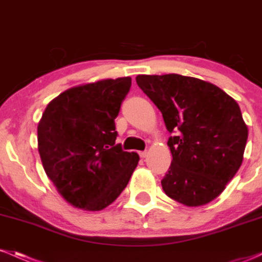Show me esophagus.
Returning a JSON list of instances; mask_svg holds the SVG:
<instances>
[{
    "label": "esophagus",
    "mask_w": 262,
    "mask_h": 262,
    "mask_svg": "<svg viewBox=\"0 0 262 262\" xmlns=\"http://www.w3.org/2000/svg\"><path fill=\"white\" fill-rule=\"evenodd\" d=\"M139 155H140V158H146V155H148V151H140Z\"/></svg>",
    "instance_id": "34e87169"
}]
</instances>
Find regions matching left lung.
I'll use <instances>...</instances> for the list:
<instances>
[{
  "instance_id": "left-lung-1",
  "label": "left lung",
  "mask_w": 262,
  "mask_h": 262,
  "mask_svg": "<svg viewBox=\"0 0 262 262\" xmlns=\"http://www.w3.org/2000/svg\"><path fill=\"white\" fill-rule=\"evenodd\" d=\"M135 80L172 133L164 192L187 207L209 203L243 162L248 127L239 104L218 86L196 77L138 75Z\"/></svg>"
}]
</instances>
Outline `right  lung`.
I'll list each match as a JSON object with an SVG mask.
<instances>
[{
  "label": "right lung",
  "instance_id": "1",
  "mask_svg": "<svg viewBox=\"0 0 262 262\" xmlns=\"http://www.w3.org/2000/svg\"><path fill=\"white\" fill-rule=\"evenodd\" d=\"M130 85V77H119L71 87L41 116L38 150L45 173L76 208H106L137 167L139 155L116 144L114 124Z\"/></svg>",
  "mask_w": 262,
  "mask_h": 262
}]
</instances>
